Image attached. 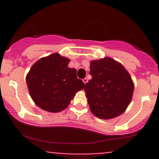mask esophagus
<instances>
[{
    "label": "esophagus",
    "mask_w": 159,
    "mask_h": 159,
    "mask_svg": "<svg viewBox=\"0 0 159 159\" xmlns=\"http://www.w3.org/2000/svg\"><path fill=\"white\" fill-rule=\"evenodd\" d=\"M83 82H84V84H86V83H87L88 82V79H87V78H84V79H83Z\"/></svg>",
    "instance_id": "obj_1"
}]
</instances>
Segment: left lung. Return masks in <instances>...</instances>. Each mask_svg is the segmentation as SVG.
Instances as JSON below:
<instances>
[{
    "label": "left lung",
    "mask_w": 159,
    "mask_h": 159,
    "mask_svg": "<svg viewBox=\"0 0 159 159\" xmlns=\"http://www.w3.org/2000/svg\"><path fill=\"white\" fill-rule=\"evenodd\" d=\"M92 78L85 84L91 111L101 119H111L127 109L132 98L134 82L120 62L109 57L90 62Z\"/></svg>",
    "instance_id": "1"
}]
</instances>
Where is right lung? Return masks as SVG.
I'll return each instance as SVG.
<instances>
[{
	"mask_svg": "<svg viewBox=\"0 0 159 159\" xmlns=\"http://www.w3.org/2000/svg\"><path fill=\"white\" fill-rule=\"evenodd\" d=\"M70 59L54 53L37 61L26 76L33 102L41 109L60 112L68 108L84 84L78 79L77 70L68 66Z\"/></svg>",
	"mask_w": 159,
	"mask_h": 159,
	"instance_id": "1",
	"label": "right lung"
}]
</instances>
